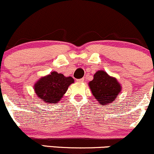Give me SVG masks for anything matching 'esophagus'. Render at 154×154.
I'll return each mask as SVG.
<instances>
[{
  "label": "esophagus",
  "mask_w": 154,
  "mask_h": 154,
  "mask_svg": "<svg viewBox=\"0 0 154 154\" xmlns=\"http://www.w3.org/2000/svg\"><path fill=\"white\" fill-rule=\"evenodd\" d=\"M76 82L78 83H83L84 82V79H76Z\"/></svg>",
  "instance_id": "34e87169"
}]
</instances>
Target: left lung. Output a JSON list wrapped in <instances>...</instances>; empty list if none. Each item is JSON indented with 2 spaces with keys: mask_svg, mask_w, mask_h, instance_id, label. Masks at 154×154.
Here are the masks:
<instances>
[{
  "mask_svg": "<svg viewBox=\"0 0 154 154\" xmlns=\"http://www.w3.org/2000/svg\"><path fill=\"white\" fill-rule=\"evenodd\" d=\"M89 85L99 104L104 105L114 101L122 88L116 79L110 77L104 70L97 72Z\"/></svg>",
  "mask_w": 154,
  "mask_h": 154,
  "instance_id": "1",
  "label": "left lung"
}]
</instances>
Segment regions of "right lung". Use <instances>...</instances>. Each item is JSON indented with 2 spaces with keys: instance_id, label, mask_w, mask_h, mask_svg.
<instances>
[{
  "instance_id": "add662e5",
  "label": "right lung",
  "mask_w": 154,
  "mask_h": 154,
  "mask_svg": "<svg viewBox=\"0 0 154 154\" xmlns=\"http://www.w3.org/2000/svg\"><path fill=\"white\" fill-rule=\"evenodd\" d=\"M73 82L72 77H65L63 74L54 71L41 78L34 88L40 99L50 104L58 103L68 90V86Z\"/></svg>"
}]
</instances>
